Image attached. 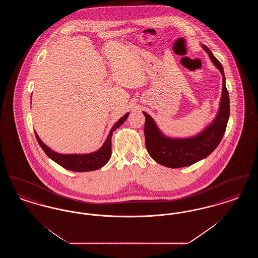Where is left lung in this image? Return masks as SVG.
Masks as SVG:
<instances>
[{"label":"left lung","mask_w":258,"mask_h":258,"mask_svg":"<svg viewBox=\"0 0 258 258\" xmlns=\"http://www.w3.org/2000/svg\"><path fill=\"white\" fill-rule=\"evenodd\" d=\"M208 53L214 64L222 74V95L219 113L208 127L200 135L185 139H171L160 134L153 119L143 112L145 116L144 135L149 155L163 166L179 168L191 165L200 160L205 159L218 147L225 133L230 114L229 95L225 86L223 68L220 61L213 55L207 46H203Z\"/></svg>","instance_id":"8db88e82"}]
</instances>
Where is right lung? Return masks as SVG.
<instances>
[{"mask_svg":"<svg viewBox=\"0 0 258 258\" xmlns=\"http://www.w3.org/2000/svg\"><path fill=\"white\" fill-rule=\"evenodd\" d=\"M127 117H128V113H126L112 126L110 133L107 136L104 144L102 145V147L100 148L97 152L88 154V155H61V154H58L47 147L39 139L38 135L36 133H35V135L37 137L38 144L45 152V154L49 157L51 160H53L58 164H60L63 168L76 172L93 171V170H97L100 167H102L110 159L112 134L114 131H116V128H118L121 124H123Z\"/></svg>","mask_w":258,"mask_h":258,"instance_id":"obj_1","label":"right lung"}]
</instances>
